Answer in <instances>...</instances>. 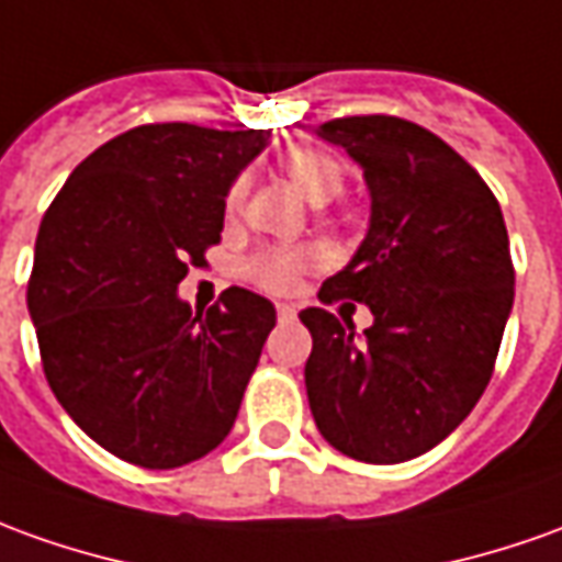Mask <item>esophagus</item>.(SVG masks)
<instances>
[{
    "label": "esophagus",
    "instance_id": "esophagus-1",
    "mask_svg": "<svg viewBox=\"0 0 562 562\" xmlns=\"http://www.w3.org/2000/svg\"><path fill=\"white\" fill-rule=\"evenodd\" d=\"M296 305H290V303H278V318L281 321H296Z\"/></svg>",
    "mask_w": 562,
    "mask_h": 562
}]
</instances>
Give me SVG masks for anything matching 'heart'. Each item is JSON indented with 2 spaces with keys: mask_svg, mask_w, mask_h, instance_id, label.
I'll return each mask as SVG.
<instances>
[{
  "mask_svg": "<svg viewBox=\"0 0 562 562\" xmlns=\"http://www.w3.org/2000/svg\"><path fill=\"white\" fill-rule=\"evenodd\" d=\"M284 173L308 204H327V201L339 195V189L346 183L339 161L327 156V153H318V149L290 153L284 158ZM244 195H247V180H238L229 189V199H226L229 214H235L241 207ZM312 262H315V257L303 247H266V250H257L254 257L244 262V274L262 290L281 293V290L293 288L296 274L308 269Z\"/></svg>",
  "mask_w": 562,
  "mask_h": 562,
  "instance_id": "1",
  "label": "heart"
}]
</instances>
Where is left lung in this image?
<instances>
[{
  "label": "left lung",
  "instance_id": "1",
  "mask_svg": "<svg viewBox=\"0 0 562 562\" xmlns=\"http://www.w3.org/2000/svg\"><path fill=\"white\" fill-rule=\"evenodd\" d=\"M315 134L346 149L370 192L367 235L321 303H363L373 324L300 312L308 406L330 447L397 465L450 437L493 376L514 305L508 229L481 173L425 127L351 115Z\"/></svg>",
  "mask_w": 562,
  "mask_h": 562
}]
</instances>
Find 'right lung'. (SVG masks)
Segmentation results:
<instances>
[{"label": "right lung", "mask_w": 562, "mask_h": 562, "mask_svg": "<svg viewBox=\"0 0 562 562\" xmlns=\"http://www.w3.org/2000/svg\"><path fill=\"white\" fill-rule=\"evenodd\" d=\"M269 134L134 127L69 173L38 226L26 305L48 385L131 465H189L235 425L274 305L229 288L192 312L177 290L220 241L229 189Z\"/></svg>", "instance_id": "add662e5"}]
</instances>
